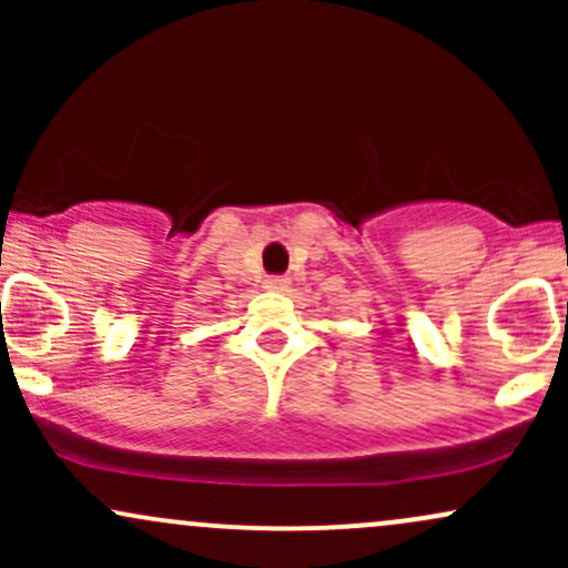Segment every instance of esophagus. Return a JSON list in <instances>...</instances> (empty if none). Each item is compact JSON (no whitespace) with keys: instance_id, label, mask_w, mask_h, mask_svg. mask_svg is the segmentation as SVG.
<instances>
[{"instance_id":"1","label":"esophagus","mask_w":568,"mask_h":568,"mask_svg":"<svg viewBox=\"0 0 568 568\" xmlns=\"http://www.w3.org/2000/svg\"><path fill=\"white\" fill-rule=\"evenodd\" d=\"M288 285H291L288 275H270V277H266V288H272V291H285Z\"/></svg>"}]
</instances>
